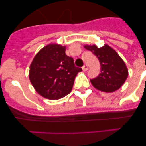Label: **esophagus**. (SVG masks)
<instances>
[{"mask_svg":"<svg viewBox=\"0 0 146 146\" xmlns=\"http://www.w3.org/2000/svg\"><path fill=\"white\" fill-rule=\"evenodd\" d=\"M88 66L86 65V64H85V65L82 67V71H83V72H86V71L88 70Z\"/></svg>","mask_w":146,"mask_h":146,"instance_id":"obj_1","label":"esophagus"}]
</instances>
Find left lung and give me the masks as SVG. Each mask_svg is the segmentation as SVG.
Returning <instances> with one entry per match:
<instances>
[{
    "label": "left lung",
    "instance_id": "left-lung-1",
    "mask_svg": "<svg viewBox=\"0 0 146 146\" xmlns=\"http://www.w3.org/2000/svg\"><path fill=\"white\" fill-rule=\"evenodd\" d=\"M84 47L96 55L101 65V73L91 80L95 88L111 93L123 86L128 77V69L115 50L108 44L99 48L96 45H84Z\"/></svg>",
    "mask_w": 146,
    "mask_h": 146
}]
</instances>
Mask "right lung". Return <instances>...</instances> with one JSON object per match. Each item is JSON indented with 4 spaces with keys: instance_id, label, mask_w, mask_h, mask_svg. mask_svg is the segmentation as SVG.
<instances>
[{
    "instance_id": "right-lung-1",
    "label": "right lung",
    "mask_w": 146,
    "mask_h": 146,
    "mask_svg": "<svg viewBox=\"0 0 146 146\" xmlns=\"http://www.w3.org/2000/svg\"><path fill=\"white\" fill-rule=\"evenodd\" d=\"M66 46L50 44L39 50L30 66L29 79L38 94L56 100L72 91L74 79L82 69L65 53Z\"/></svg>"
}]
</instances>
